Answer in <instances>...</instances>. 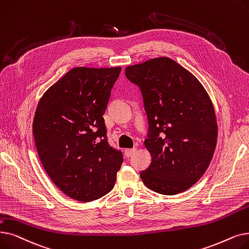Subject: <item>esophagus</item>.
Listing matches in <instances>:
<instances>
[{
	"mask_svg": "<svg viewBox=\"0 0 249 249\" xmlns=\"http://www.w3.org/2000/svg\"><path fill=\"white\" fill-rule=\"evenodd\" d=\"M135 151H136V148H128V149H125V155L127 158H130L134 155Z\"/></svg>",
	"mask_w": 249,
	"mask_h": 249,
	"instance_id": "1",
	"label": "esophagus"
}]
</instances>
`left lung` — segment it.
I'll list each match as a JSON object with an SVG mask.
<instances>
[{
	"label": "left lung",
	"mask_w": 249,
	"mask_h": 249,
	"mask_svg": "<svg viewBox=\"0 0 249 249\" xmlns=\"http://www.w3.org/2000/svg\"><path fill=\"white\" fill-rule=\"evenodd\" d=\"M125 75L139 88L148 121L144 144L151 163L140 178L160 194L185 191L207 171L217 144V120L207 91L170 58L128 66Z\"/></svg>",
	"instance_id": "8db88e82"
}]
</instances>
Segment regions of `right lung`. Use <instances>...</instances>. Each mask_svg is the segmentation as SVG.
Wrapping results in <instances>:
<instances>
[{
  "mask_svg": "<svg viewBox=\"0 0 249 249\" xmlns=\"http://www.w3.org/2000/svg\"><path fill=\"white\" fill-rule=\"evenodd\" d=\"M120 72L121 67L73 68L37 106L32 131L41 164L56 186L78 201L109 193L123 163L103 118Z\"/></svg>",
  "mask_w": 249,
  "mask_h": 249,
  "instance_id": "add662e5",
  "label": "right lung"
}]
</instances>
